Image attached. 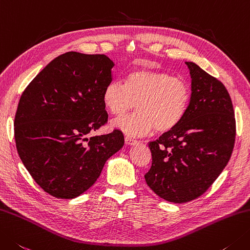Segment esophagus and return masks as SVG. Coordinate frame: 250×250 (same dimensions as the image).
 <instances>
[{"mask_svg":"<svg viewBox=\"0 0 250 250\" xmlns=\"http://www.w3.org/2000/svg\"><path fill=\"white\" fill-rule=\"evenodd\" d=\"M125 142L126 145H135L136 143H138V141H136L133 138H131V136H125Z\"/></svg>","mask_w":250,"mask_h":250,"instance_id":"esophagus-1","label":"esophagus"}]
</instances>
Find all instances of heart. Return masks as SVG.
I'll list each match as a JSON object with an SVG mask.
<instances>
[{"mask_svg":"<svg viewBox=\"0 0 250 250\" xmlns=\"http://www.w3.org/2000/svg\"><path fill=\"white\" fill-rule=\"evenodd\" d=\"M189 101L187 81L158 70L131 71L125 84L111 81L103 92V103L114 116L125 115L136 105V114L112 121L115 128L136 136L173 130L187 114Z\"/></svg>","mask_w":250,"mask_h":250,"instance_id":"heart-1","label":"heart"}]
</instances>
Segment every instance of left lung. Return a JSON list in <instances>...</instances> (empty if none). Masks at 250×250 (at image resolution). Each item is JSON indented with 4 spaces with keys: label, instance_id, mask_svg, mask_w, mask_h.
<instances>
[{
    "label": "left lung",
    "instance_id": "left-lung-1",
    "mask_svg": "<svg viewBox=\"0 0 250 250\" xmlns=\"http://www.w3.org/2000/svg\"><path fill=\"white\" fill-rule=\"evenodd\" d=\"M187 114L173 130L148 143V187L171 203H188L206 192L226 168L235 143L236 124L226 86L196 63Z\"/></svg>",
    "mask_w": 250,
    "mask_h": 250
}]
</instances>
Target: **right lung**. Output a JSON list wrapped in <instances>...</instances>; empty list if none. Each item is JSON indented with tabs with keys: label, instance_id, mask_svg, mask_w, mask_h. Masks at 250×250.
<instances>
[{
	"label": "right lung",
	"instance_id": "obj_1",
	"mask_svg": "<svg viewBox=\"0 0 250 250\" xmlns=\"http://www.w3.org/2000/svg\"><path fill=\"white\" fill-rule=\"evenodd\" d=\"M114 66L103 54L68 52L22 92L14 120L16 148L33 180L54 197L84 193L125 144L120 130L87 138L108 120L103 92Z\"/></svg>",
	"mask_w": 250,
	"mask_h": 250
}]
</instances>
